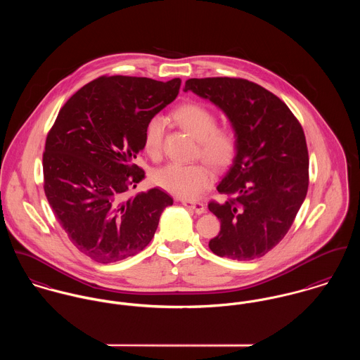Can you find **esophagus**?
I'll use <instances>...</instances> for the list:
<instances>
[{
    "label": "esophagus",
    "instance_id": "1",
    "mask_svg": "<svg viewBox=\"0 0 360 360\" xmlns=\"http://www.w3.org/2000/svg\"><path fill=\"white\" fill-rule=\"evenodd\" d=\"M181 205L186 206L187 209H191L194 210L197 214H202L205 213V206L201 202H191V201H181Z\"/></svg>",
    "mask_w": 360,
    "mask_h": 360
}]
</instances>
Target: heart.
<instances>
[{
	"label": "heart",
	"instance_id": "1",
	"mask_svg": "<svg viewBox=\"0 0 360 360\" xmlns=\"http://www.w3.org/2000/svg\"><path fill=\"white\" fill-rule=\"evenodd\" d=\"M173 117L198 141L200 154L213 167L223 169L231 163L237 153V136L229 127H216V116L204 105L184 103L174 110ZM163 134L165 120L154 116L144 131V148L153 158L162 153ZM153 181L177 198L195 200L213 183V172L206 163H169L155 170Z\"/></svg>",
	"mask_w": 360,
	"mask_h": 360
}]
</instances>
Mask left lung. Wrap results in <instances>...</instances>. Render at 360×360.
Listing matches in <instances>:
<instances>
[{
    "label": "left lung",
    "instance_id": "8db88e82",
    "mask_svg": "<svg viewBox=\"0 0 360 360\" xmlns=\"http://www.w3.org/2000/svg\"><path fill=\"white\" fill-rule=\"evenodd\" d=\"M184 91L216 105L237 136L233 165L217 186L229 200L207 205L220 220L209 248L234 260L263 257L284 238L308 193L302 126L278 97L244 79H188Z\"/></svg>",
    "mask_w": 360,
    "mask_h": 360
}]
</instances>
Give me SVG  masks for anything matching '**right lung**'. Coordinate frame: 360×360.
Masks as SVG:
<instances>
[{"mask_svg":"<svg viewBox=\"0 0 360 360\" xmlns=\"http://www.w3.org/2000/svg\"><path fill=\"white\" fill-rule=\"evenodd\" d=\"M181 80L103 76L62 106L43 155L44 191L72 244L98 263L143 251L173 200L151 188L126 191L146 177L133 160L150 119L179 94Z\"/></svg>","mask_w":360,"mask_h":360,"instance_id":"obj_1","label":"right lung"}]
</instances>
